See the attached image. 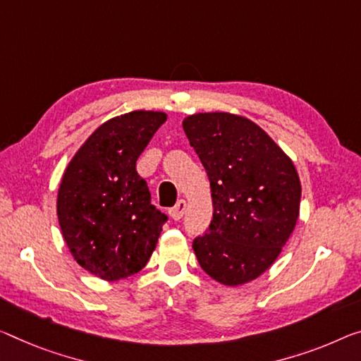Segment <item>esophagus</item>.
<instances>
[{
	"label": "esophagus",
	"mask_w": 361,
	"mask_h": 361,
	"mask_svg": "<svg viewBox=\"0 0 361 361\" xmlns=\"http://www.w3.org/2000/svg\"><path fill=\"white\" fill-rule=\"evenodd\" d=\"M185 208H187V202H185V200H179V202L176 203V207L169 209L171 218H173L174 221H179V219L182 218V216H184Z\"/></svg>",
	"instance_id": "34e87169"
}]
</instances>
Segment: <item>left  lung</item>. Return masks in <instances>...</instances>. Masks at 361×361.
<instances>
[{"label": "left lung", "instance_id": "8db88e82", "mask_svg": "<svg viewBox=\"0 0 361 361\" xmlns=\"http://www.w3.org/2000/svg\"><path fill=\"white\" fill-rule=\"evenodd\" d=\"M182 127L207 171L213 219L193 240L202 269L221 284H247L271 268L300 214V177L284 149L245 116H187Z\"/></svg>", "mask_w": 361, "mask_h": 361}]
</instances>
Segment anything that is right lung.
<instances>
[{
  "mask_svg": "<svg viewBox=\"0 0 361 361\" xmlns=\"http://www.w3.org/2000/svg\"><path fill=\"white\" fill-rule=\"evenodd\" d=\"M168 114L137 109L92 132L58 188L61 232L77 263L99 279H126L148 263L166 214L152 204L137 159Z\"/></svg>",
  "mask_w": 361,
  "mask_h": 361,
  "instance_id": "1",
  "label": "right lung"
}]
</instances>
